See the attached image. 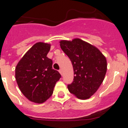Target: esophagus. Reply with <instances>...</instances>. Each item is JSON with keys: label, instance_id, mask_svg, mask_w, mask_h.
<instances>
[{"label": "esophagus", "instance_id": "34e87169", "mask_svg": "<svg viewBox=\"0 0 128 128\" xmlns=\"http://www.w3.org/2000/svg\"><path fill=\"white\" fill-rule=\"evenodd\" d=\"M59 73H60V75H62V70H59Z\"/></svg>", "mask_w": 128, "mask_h": 128}]
</instances>
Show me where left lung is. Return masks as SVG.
<instances>
[{"instance_id": "8db88e82", "label": "left lung", "mask_w": 128, "mask_h": 128, "mask_svg": "<svg viewBox=\"0 0 128 128\" xmlns=\"http://www.w3.org/2000/svg\"><path fill=\"white\" fill-rule=\"evenodd\" d=\"M60 48L71 60L74 71L69 92L80 99H87L97 91L107 71L105 56L96 48L79 38L62 40Z\"/></svg>"}]
</instances>
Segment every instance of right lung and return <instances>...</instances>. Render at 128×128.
<instances>
[{"instance_id":"right-lung-1","label":"right lung","mask_w":128,"mask_h":128,"mask_svg":"<svg viewBox=\"0 0 128 128\" xmlns=\"http://www.w3.org/2000/svg\"><path fill=\"white\" fill-rule=\"evenodd\" d=\"M50 44L37 42L18 62L15 78L20 90L32 102L43 103L53 94L61 75L52 68L53 61L47 56Z\"/></svg>"}]
</instances>
